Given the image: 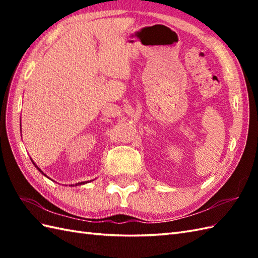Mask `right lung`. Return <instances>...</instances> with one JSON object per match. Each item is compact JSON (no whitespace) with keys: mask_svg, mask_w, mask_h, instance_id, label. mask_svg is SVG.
I'll list each match as a JSON object with an SVG mask.
<instances>
[{"mask_svg":"<svg viewBox=\"0 0 258 258\" xmlns=\"http://www.w3.org/2000/svg\"><path fill=\"white\" fill-rule=\"evenodd\" d=\"M32 162H33V161H32ZM33 164H34V165H35V163H34V162H33ZM35 167H36V168L38 169V171H40V172H41V173H42L43 175H45V174H44V173H43V172L41 171V169H40V168H38V167H37L36 165H35ZM45 176H46V175H45ZM46 177H47V176H46ZM82 184H84V182H81V183H78V184H76V186H78V185H82Z\"/></svg>","mask_w":258,"mask_h":258,"instance_id":"1","label":"right lung"}]
</instances>
